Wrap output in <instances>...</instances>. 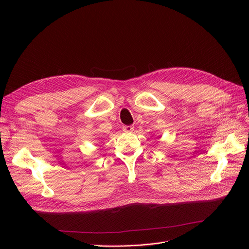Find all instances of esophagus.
Returning <instances> with one entry per match:
<instances>
[{
    "label": "esophagus",
    "instance_id": "34e87169",
    "mask_svg": "<svg viewBox=\"0 0 249 249\" xmlns=\"http://www.w3.org/2000/svg\"><path fill=\"white\" fill-rule=\"evenodd\" d=\"M123 130L125 133H131V132L134 131V126L133 125H124L123 126Z\"/></svg>",
    "mask_w": 249,
    "mask_h": 249
}]
</instances>
